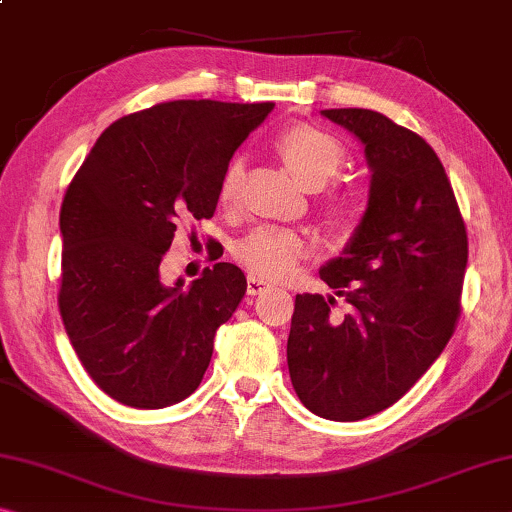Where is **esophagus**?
Returning <instances> with one entry per match:
<instances>
[{
    "mask_svg": "<svg viewBox=\"0 0 512 512\" xmlns=\"http://www.w3.org/2000/svg\"><path fill=\"white\" fill-rule=\"evenodd\" d=\"M267 286H270V283L263 281V279H258V277H254V274H251V277L247 279V295H251V297L261 295Z\"/></svg>",
    "mask_w": 512,
    "mask_h": 512,
    "instance_id": "1",
    "label": "esophagus"
}]
</instances>
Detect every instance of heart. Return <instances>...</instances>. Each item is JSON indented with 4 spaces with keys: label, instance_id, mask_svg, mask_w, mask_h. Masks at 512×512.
I'll list each match as a JSON object with an SVG mask.
<instances>
[{
    "label": "heart",
    "instance_id": "heart-1",
    "mask_svg": "<svg viewBox=\"0 0 512 512\" xmlns=\"http://www.w3.org/2000/svg\"><path fill=\"white\" fill-rule=\"evenodd\" d=\"M277 153L290 174L311 190L334 178L345 160L341 141L311 123H295L283 130L277 137ZM242 180H245V162L242 157H231L217 185L219 206L233 208L238 203ZM320 219L329 231L348 233L355 229L359 219V201L350 192L336 187L322 196ZM233 254L256 277L279 279L306 254V238L302 233L279 226H258L238 240Z\"/></svg>",
    "mask_w": 512,
    "mask_h": 512
}]
</instances>
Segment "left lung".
Returning <instances> with one entry per match:
<instances>
[{
	"label": "left lung",
	"mask_w": 512,
	"mask_h": 512,
	"mask_svg": "<svg viewBox=\"0 0 512 512\" xmlns=\"http://www.w3.org/2000/svg\"><path fill=\"white\" fill-rule=\"evenodd\" d=\"M364 141L371 199L320 279L341 297L297 295L288 371L313 414L387 410L442 355L460 318L469 242L451 180L426 139L373 109H322Z\"/></svg>",
	"instance_id": "1"
}]
</instances>
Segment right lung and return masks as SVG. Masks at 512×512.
Masks as SVG:
<instances>
[{
	"mask_svg": "<svg viewBox=\"0 0 512 512\" xmlns=\"http://www.w3.org/2000/svg\"><path fill=\"white\" fill-rule=\"evenodd\" d=\"M272 109L157 102L109 125L70 180L57 302L75 355L109 398L160 410L201 384L247 279L215 263L192 286H164L160 265L180 222L196 238L194 222L212 217L224 167Z\"/></svg>",
	"mask_w": 512,
	"mask_h": 512,
	"instance_id": "add662e5",
	"label": "right lung"
}]
</instances>
